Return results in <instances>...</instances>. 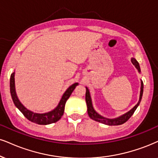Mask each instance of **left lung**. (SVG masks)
Instances as JSON below:
<instances>
[{
	"mask_svg": "<svg viewBox=\"0 0 158 158\" xmlns=\"http://www.w3.org/2000/svg\"><path fill=\"white\" fill-rule=\"evenodd\" d=\"M132 63L134 66H135L136 69H138V71L139 73H141V69H140V66L139 62H138L135 58H132L131 59ZM86 89V91H85V102H86L87 104V111H88V114L91 119L96 121V122H101V123L107 124V125H120V124H124V122H126L129 118L131 117L132 115L134 114L136 108H138V106H139L140 102H141L142 95H143V81H141V91H140V97L139 102L135 105V106L133 107L130 111H128L126 114L122 115V116H119V117L115 118H108L106 117H103L102 116H101L98 114V113L96 112V110H94V107H93L92 105V101H91L90 92H89V89L87 87H85Z\"/></svg>",
	"mask_w": 158,
	"mask_h": 158,
	"instance_id": "8db88e82",
	"label": "left lung"
}]
</instances>
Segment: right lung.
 <instances>
[{"mask_svg":"<svg viewBox=\"0 0 158 158\" xmlns=\"http://www.w3.org/2000/svg\"><path fill=\"white\" fill-rule=\"evenodd\" d=\"M78 85V83H75L70 85L67 89V91L64 92V94L62 96L61 100L55 109L51 110V111L44 113V114H37V113H34L31 110L27 109L25 107L23 106L20 101L19 100L18 97L17 96L16 91H15V72L11 74L10 77V92L11 95V98L14 103H15V106L20 110L21 113L24 115L25 118H27L31 122H34V123L38 124H50L54 122H58L61 116H63L64 111V107L67 100L69 99L70 95L72 94L74 89L75 87Z\"/></svg>","mask_w":158,"mask_h":158,"instance_id":"add662e5","label":"right lung"}]
</instances>
